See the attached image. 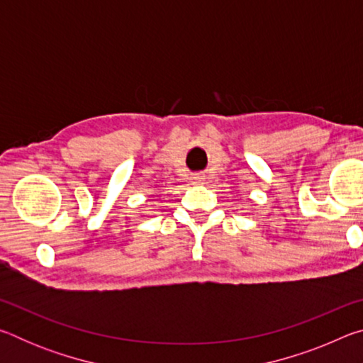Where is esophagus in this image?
Returning <instances> with one entry per match:
<instances>
[{
    "label": "esophagus",
    "instance_id": "obj_1",
    "mask_svg": "<svg viewBox=\"0 0 363 363\" xmlns=\"http://www.w3.org/2000/svg\"><path fill=\"white\" fill-rule=\"evenodd\" d=\"M190 181H192V184H195V186H201V184H205V176L203 174H194L192 177H190Z\"/></svg>",
    "mask_w": 363,
    "mask_h": 363
}]
</instances>
